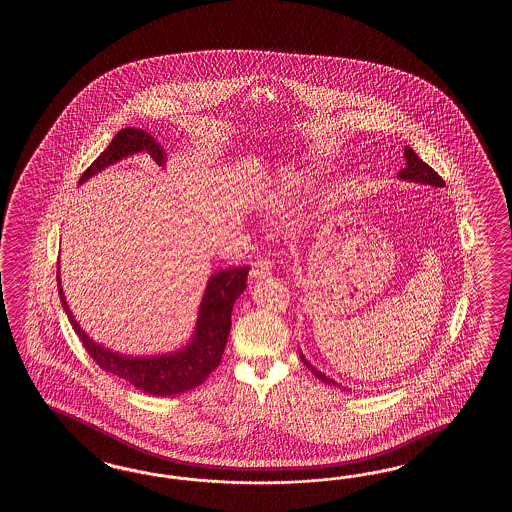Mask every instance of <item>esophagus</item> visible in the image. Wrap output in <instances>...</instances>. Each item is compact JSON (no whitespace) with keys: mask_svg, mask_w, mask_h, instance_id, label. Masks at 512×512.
<instances>
[{"mask_svg":"<svg viewBox=\"0 0 512 512\" xmlns=\"http://www.w3.org/2000/svg\"><path fill=\"white\" fill-rule=\"evenodd\" d=\"M272 271V263L269 258H260L254 261L251 267V278H265Z\"/></svg>","mask_w":512,"mask_h":512,"instance_id":"34e87169","label":"esophagus"}]
</instances>
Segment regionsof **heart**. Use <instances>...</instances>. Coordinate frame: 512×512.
<instances>
[{
  "label": "heart",
  "instance_id": "obj_1",
  "mask_svg": "<svg viewBox=\"0 0 512 512\" xmlns=\"http://www.w3.org/2000/svg\"><path fill=\"white\" fill-rule=\"evenodd\" d=\"M307 185L302 177L294 174H283L280 183L274 188L271 196V205L283 207L287 203H293L298 197L304 196Z\"/></svg>",
  "mask_w": 512,
  "mask_h": 512
}]
</instances>
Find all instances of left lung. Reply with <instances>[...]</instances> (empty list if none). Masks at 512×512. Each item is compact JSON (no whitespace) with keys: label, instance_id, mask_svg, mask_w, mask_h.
<instances>
[{"label":"left lung","instance_id":"left-lung-1","mask_svg":"<svg viewBox=\"0 0 512 512\" xmlns=\"http://www.w3.org/2000/svg\"><path fill=\"white\" fill-rule=\"evenodd\" d=\"M404 157H406V166H404L403 170L397 175L399 179L410 181V183H419V185L437 186V188H443V186H445V181L441 179V175L437 174L434 168L428 166L423 159H419V155H417L410 146L404 148ZM300 359H302V362H304L309 370L315 373L320 381L326 382L329 386H337V382L326 377L322 371L313 368V364L305 359L302 353H300ZM344 390H346V388H344Z\"/></svg>","mask_w":512,"mask_h":512}]
</instances>
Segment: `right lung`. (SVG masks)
<instances>
[{"mask_svg": "<svg viewBox=\"0 0 512 512\" xmlns=\"http://www.w3.org/2000/svg\"><path fill=\"white\" fill-rule=\"evenodd\" d=\"M133 153H148L159 166L166 164L163 146L155 141L148 131L124 128L87 168L78 183L82 185L89 177L97 175L111 164L130 157ZM247 274L249 267H234L214 272L208 280L207 289L199 305L196 329L190 342L174 353L152 357L120 355L87 337L86 331L80 327L67 305L60 280V267L56 271V282L60 302L67 318L78 338L82 340L89 357L97 362L98 368L119 377L122 381L130 382L131 386H135L141 392L168 397L196 388L201 382L207 381L208 375L218 368L229 338L232 307L247 287Z\"/></svg>", "mask_w": 512, "mask_h": 512, "instance_id": "add662e5", "label": "right lung"}]
</instances>
